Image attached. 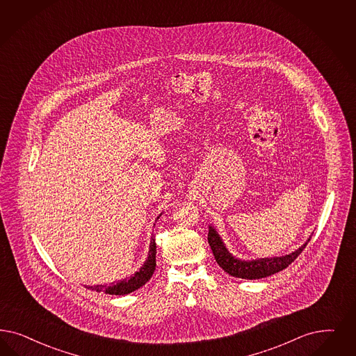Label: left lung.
Here are the masks:
<instances>
[{
    "instance_id": "obj_1",
    "label": "left lung",
    "mask_w": 356,
    "mask_h": 356,
    "mask_svg": "<svg viewBox=\"0 0 356 356\" xmlns=\"http://www.w3.org/2000/svg\"><path fill=\"white\" fill-rule=\"evenodd\" d=\"M310 238L307 239V242ZM208 242L213 255L216 258V261L222 270L227 272L234 277L239 279H247V280H257L261 277H267L276 272L285 270L292 261L302 252V250L307 247L305 245H301L298 250L293 251L289 255L285 257H277V258H263L257 259V260H241V259L234 258L233 255L227 251V248L223 245L221 236L218 233L210 226L209 227Z\"/></svg>"
}]
</instances>
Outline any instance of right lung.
<instances>
[{
    "label": "right lung",
    "instance_id": "1",
    "mask_svg": "<svg viewBox=\"0 0 356 356\" xmlns=\"http://www.w3.org/2000/svg\"><path fill=\"white\" fill-rule=\"evenodd\" d=\"M155 258H156V243H155V239L151 238L147 259H146L145 264L140 267V270L135 272L134 275L123 279L121 282H111L109 285H93V286H86V288L90 291L115 294V296L131 293L136 289H139L140 286H143L151 279L152 273L155 272V267H156V259Z\"/></svg>",
    "mask_w": 356,
    "mask_h": 356
}]
</instances>
